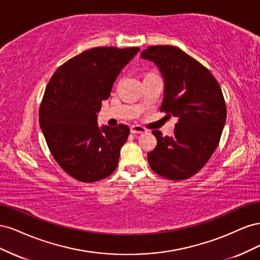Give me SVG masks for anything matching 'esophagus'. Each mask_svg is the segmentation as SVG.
Wrapping results in <instances>:
<instances>
[{
  "label": "esophagus",
  "mask_w": 260,
  "mask_h": 260,
  "mask_svg": "<svg viewBox=\"0 0 260 260\" xmlns=\"http://www.w3.org/2000/svg\"><path fill=\"white\" fill-rule=\"evenodd\" d=\"M130 131L132 135H140V133H145L146 129L143 128L142 125H131Z\"/></svg>",
  "instance_id": "34e87169"
}]
</instances>
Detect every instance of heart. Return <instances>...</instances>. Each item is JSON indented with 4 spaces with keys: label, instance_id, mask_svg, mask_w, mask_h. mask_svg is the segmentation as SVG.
<instances>
[{
    "label": "heart",
    "instance_id": "1",
    "mask_svg": "<svg viewBox=\"0 0 260 260\" xmlns=\"http://www.w3.org/2000/svg\"><path fill=\"white\" fill-rule=\"evenodd\" d=\"M147 76H149V75H147Z\"/></svg>",
    "mask_w": 260,
    "mask_h": 260
}]
</instances>
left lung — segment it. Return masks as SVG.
Returning a JSON list of instances; mask_svg holds the SVG:
<instances>
[{"label":"left lung","instance_id":"obj_1","mask_svg":"<svg viewBox=\"0 0 260 260\" xmlns=\"http://www.w3.org/2000/svg\"><path fill=\"white\" fill-rule=\"evenodd\" d=\"M141 57L154 61L165 80L160 112L178 117L172 137L154 130L157 145L147 154L157 175L185 180L205 166L221 137L226 107L216 78L176 46H149Z\"/></svg>","mask_w":260,"mask_h":260}]
</instances>
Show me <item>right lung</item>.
Returning <instances> with one entry per match:
<instances>
[{
	"label": "right lung",
	"instance_id": "1",
	"mask_svg": "<svg viewBox=\"0 0 260 260\" xmlns=\"http://www.w3.org/2000/svg\"><path fill=\"white\" fill-rule=\"evenodd\" d=\"M139 51L114 46L84 51L58 67L46 86L39 122L55 160L78 181L95 182L117 167L130 129L125 124L99 128L96 113Z\"/></svg>",
	"mask_w": 260,
	"mask_h": 260
}]
</instances>
